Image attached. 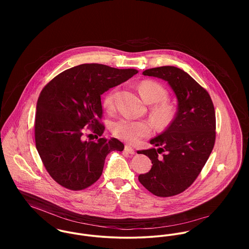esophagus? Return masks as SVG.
I'll use <instances>...</instances> for the list:
<instances>
[{"label": "esophagus", "instance_id": "esophagus-1", "mask_svg": "<svg viewBox=\"0 0 249 249\" xmlns=\"http://www.w3.org/2000/svg\"><path fill=\"white\" fill-rule=\"evenodd\" d=\"M124 151L127 152V153H129V154H131V155H132V154H135V150H134L130 145H127V144L124 146Z\"/></svg>", "mask_w": 249, "mask_h": 249}]
</instances>
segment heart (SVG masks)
Here are the masks:
<instances>
[{
    "label": "heart",
    "instance_id": "obj_1",
    "mask_svg": "<svg viewBox=\"0 0 249 249\" xmlns=\"http://www.w3.org/2000/svg\"><path fill=\"white\" fill-rule=\"evenodd\" d=\"M142 100L148 105H154L151 108V117L159 126L169 124L175 115L174 107L165 101L168 98L166 89L156 81L144 80L138 86ZM115 91L107 93L104 99L106 109H112L114 106ZM114 136L130 143H136L142 138L149 135L151 131L150 124L143 120H129L126 118L117 119L111 126Z\"/></svg>",
    "mask_w": 249,
    "mask_h": 249
}]
</instances>
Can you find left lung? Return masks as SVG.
Segmentation results:
<instances>
[{"mask_svg":"<svg viewBox=\"0 0 249 249\" xmlns=\"http://www.w3.org/2000/svg\"><path fill=\"white\" fill-rule=\"evenodd\" d=\"M142 74L168 82L178 99V112L167 129L150 140L157 149L140 151L151 160L152 167L138 179L151 194L161 197L173 196L193 184L213 150V105L208 92L178 67L147 69Z\"/></svg>","mask_w":249,"mask_h":249,"instance_id":"left-lung-1","label":"left lung"}]
</instances>
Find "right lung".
<instances>
[{"label":"right lung","instance_id":"1","mask_svg":"<svg viewBox=\"0 0 249 249\" xmlns=\"http://www.w3.org/2000/svg\"><path fill=\"white\" fill-rule=\"evenodd\" d=\"M137 72L81 64L62 71L44 87L36 106V149L59 185L72 191L91 186L101 178L107 154L124 150V143L116 138L85 141L83 131L88 126L103 135L101 96Z\"/></svg>","mask_w":249,"mask_h":249}]
</instances>
